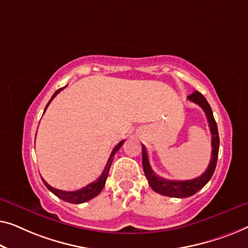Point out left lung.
<instances>
[{"instance_id": "8db88e82", "label": "left lung", "mask_w": 248, "mask_h": 248, "mask_svg": "<svg viewBox=\"0 0 248 248\" xmlns=\"http://www.w3.org/2000/svg\"><path fill=\"white\" fill-rule=\"evenodd\" d=\"M191 102L197 103L198 106L202 108L204 111L205 116H207L209 127H210L211 131V146H212V153H211V159L209 163L208 169L205 170L203 174L200 176L195 177L193 180L187 181H173L163 179V177L157 176L152 170L151 165H149V160L147 153H146L145 146L142 145V167H144L145 175L147 177L149 186L155 192H157L162 195H166V197L172 198H187L197 193L199 190L202 189L205 184L209 182L211 179L212 174H214L216 170V165H217L218 159V152H219V134L217 124H216L214 114H212V110L210 106H209L208 101L205 97L202 95L200 92L194 91L192 94L187 96Z\"/></svg>"}]
</instances>
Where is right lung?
<instances>
[{
  "label": "right lung",
  "mask_w": 248,
  "mask_h": 248,
  "mask_svg": "<svg viewBox=\"0 0 248 248\" xmlns=\"http://www.w3.org/2000/svg\"><path fill=\"white\" fill-rule=\"evenodd\" d=\"M67 86V85H66ZM66 86H64V88L59 89L56 91V92L54 93V95L51 96V99L49 100V102H48V104L46 106V108H45V111H46V109L48 108V106H49V103L53 101L54 97L57 95V94L61 92L62 90H64ZM44 111V113H45ZM124 140H121L119 144H118L116 147L113 148L112 153H111L110 157H109V160H108L107 163V166L106 169H104V170L102 172V174H101V176L97 179L96 181H94V182L88 184V186L82 187V189L79 190H76V191H62V190H58V189H55V187L50 186L49 184H48L46 181H45L43 179V182L45 186H47V189L50 191V192H53L56 197H58L59 199H62V200H64L66 202H69V203H75V204H79V203H83V202H86L91 200V199L95 198L97 194H99L101 191H102V189L104 187V184H106V181H107V177H108V174H109V170H110V166L111 164H112V160H113V157L114 155H116V153L119 151V148L121 147V146L124 145Z\"/></svg>",
  "instance_id": "obj_1"
}]
</instances>
